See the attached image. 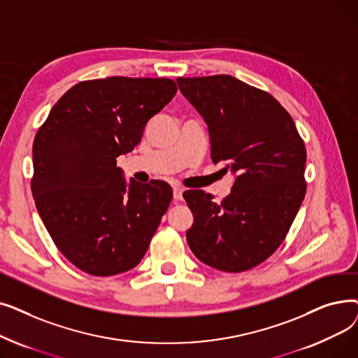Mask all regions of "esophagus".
<instances>
[{"label":"esophagus","mask_w":358,"mask_h":358,"mask_svg":"<svg viewBox=\"0 0 358 358\" xmlns=\"http://www.w3.org/2000/svg\"><path fill=\"white\" fill-rule=\"evenodd\" d=\"M174 200H177V201H181L182 200V189H180V187H174Z\"/></svg>","instance_id":"obj_1"}]
</instances>
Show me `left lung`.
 Instances as JSON below:
<instances>
[{"mask_svg": "<svg viewBox=\"0 0 358 358\" xmlns=\"http://www.w3.org/2000/svg\"><path fill=\"white\" fill-rule=\"evenodd\" d=\"M177 83L208 123L213 162L238 174L220 203L203 190L184 192L194 216L187 242L212 268L251 270L286 239L305 199V142L287 110L264 90L231 75Z\"/></svg>", "mask_w": 358, "mask_h": 358, "instance_id": "1", "label": "left lung"}]
</instances>
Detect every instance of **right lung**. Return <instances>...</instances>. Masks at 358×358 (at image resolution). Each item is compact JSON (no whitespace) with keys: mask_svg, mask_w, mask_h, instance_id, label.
Instances as JSON below:
<instances>
[{"mask_svg":"<svg viewBox=\"0 0 358 358\" xmlns=\"http://www.w3.org/2000/svg\"><path fill=\"white\" fill-rule=\"evenodd\" d=\"M177 92L169 78L110 77L75 84L33 142L31 194L62 255L91 275L136 267L173 199L161 180L126 185L116 158Z\"/></svg>","mask_w":358,"mask_h":358,"instance_id":"right-lung-1","label":"right lung"}]
</instances>
